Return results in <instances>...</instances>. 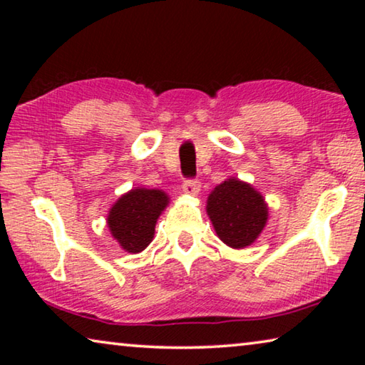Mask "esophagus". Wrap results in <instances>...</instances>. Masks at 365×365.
Here are the masks:
<instances>
[{
  "label": "esophagus",
  "mask_w": 365,
  "mask_h": 365,
  "mask_svg": "<svg viewBox=\"0 0 365 365\" xmlns=\"http://www.w3.org/2000/svg\"><path fill=\"white\" fill-rule=\"evenodd\" d=\"M182 190L185 195H191V196H196L200 193L201 190V183L197 180H185L182 185Z\"/></svg>",
  "instance_id": "esophagus-1"
}]
</instances>
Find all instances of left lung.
<instances>
[{
	"instance_id": "left-lung-1",
	"label": "left lung",
	"mask_w": 365,
	"mask_h": 365,
	"mask_svg": "<svg viewBox=\"0 0 365 365\" xmlns=\"http://www.w3.org/2000/svg\"><path fill=\"white\" fill-rule=\"evenodd\" d=\"M206 211L217 237L235 250L255 243L269 219L262 195L235 177L211 191Z\"/></svg>"
}]
</instances>
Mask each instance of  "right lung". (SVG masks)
<instances>
[{
    "label": "right lung",
    "instance_id": "add662e5",
    "mask_svg": "<svg viewBox=\"0 0 365 365\" xmlns=\"http://www.w3.org/2000/svg\"><path fill=\"white\" fill-rule=\"evenodd\" d=\"M168 205L169 196L163 190H130L109 209V232L122 250L137 255L153 242L154 227Z\"/></svg>",
    "mask_w": 365,
    "mask_h": 365
}]
</instances>
